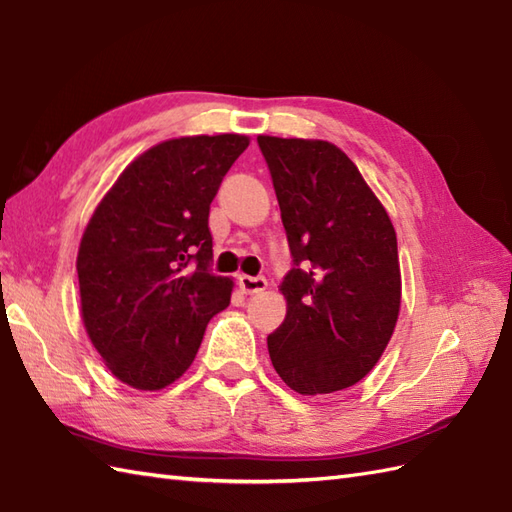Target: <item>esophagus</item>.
I'll return each instance as SVG.
<instances>
[{
  "label": "esophagus",
  "mask_w": 512,
  "mask_h": 512,
  "mask_svg": "<svg viewBox=\"0 0 512 512\" xmlns=\"http://www.w3.org/2000/svg\"><path fill=\"white\" fill-rule=\"evenodd\" d=\"M237 284L242 288L244 295H257V292L266 290L268 281L266 277H250V275H239L237 277Z\"/></svg>",
  "instance_id": "1"
}]
</instances>
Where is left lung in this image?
Returning a JSON list of instances; mask_svg holds the SVG:
<instances>
[{
	"mask_svg": "<svg viewBox=\"0 0 512 512\" xmlns=\"http://www.w3.org/2000/svg\"><path fill=\"white\" fill-rule=\"evenodd\" d=\"M277 193L292 268L288 312L268 334L281 380L303 396L369 374L400 310L396 231L354 162L325 140L257 136Z\"/></svg>",
	"mask_w": 512,
	"mask_h": 512,
	"instance_id": "1",
	"label": "left lung"
}]
</instances>
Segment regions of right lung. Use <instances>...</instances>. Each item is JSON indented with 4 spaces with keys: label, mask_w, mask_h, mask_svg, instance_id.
<instances>
[{
    "label": "right lung",
    "mask_w": 512,
    "mask_h": 512,
    "mask_svg": "<svg viewBox=\"0 0 512 512\" xmlns=\"http://www.w3.org/2000/svg\"><path fill=\"white\" fill-rule=\"evenodd\" d=\"M246 147L239 134L167 140L136 158L96 206L76 257L81 310L123 383L171 385L231 303L233 281L211 268L209 211Z\"/></svg>",
    "instance_id": "add662e5"
}]
</instances>
